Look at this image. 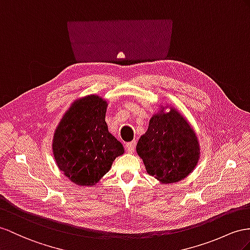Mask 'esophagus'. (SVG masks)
Listing matches in <instances>:
<instances>
[{"mask_svg": "<svg viewBox=\"0 0 250 250\" xmlns=\"http://www.w3.org/2000/svg\"><path fill=\"white\" fill-rule=\"evenodd\" d=\"M135 146H136V142L135 140H133V142L125 144V149L129 153H133L134 151H135Z\"/></svg>", "mask_w": 250, "mask_h": 250, "instance_id": "34e87169", "label": "esophagus"}]
</instances>
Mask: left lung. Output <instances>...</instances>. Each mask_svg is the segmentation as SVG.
Listing matches in <instances>:
<instances>
[{"label":"left lung","mask_w":250,"mask_h":250,"mask_svg":"<svg viewBox=\"0 0 250 250\" xmlns=\"http://www.w3.org/2000/svg\"><path fill=\"white\" fill-rule=\"evenodd\" d=\"M201 146L187 118L171 104H161L139 138L136 152L146 173L161 184H174L190 175L200 161Z\"/></svg>","instance_id":"obj_1"}]
</instances>
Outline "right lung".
Listing matches in <instances>:
<instances>
[{
    "label": "right lung",
    "mask_w": 250,
    "mask_h": 250,
    "mask_svg": "<svg viewBox=\"0 0 250 250\" xmlns=\"http://www.w3.org/2000/svg\"><path fill=\"white\" fill-rule=\"evenodd\" d=\"M107 101L98 95L77 98L63 114L53 137L57 167L77 186L94 187L111 169L124 146L108 132Z\"/></svg>",
    "instance_id": "add662e5"
}]
</instances>
